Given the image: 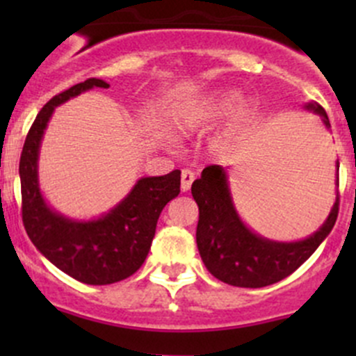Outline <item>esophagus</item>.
<instances>
[{"label": "esophagus", "mask_w": 356, "mask_h": 356, "mask_svg": "<svg viewBox=\"0 0 356 356\" xmlns=\"http://www.w3.org/2000/svg\"><path fill=\"white\" fill-rule=\"evenodd\" d=\"M195 179H196L195 172L189 170V168H184V170H182V174H181V189H182V191H184V193L189 191Z\"/></svg>", "instance_id": "esophagus-1"}]
</instances>
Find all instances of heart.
<instances>
[{
    "mask_svg": "<svg viewBox=\"0 0 356 356\" xmlns=\"http://www.w3.org/2000/svg\"><path fill=\"white\" fill-rule=\"evenodd\" d=\"M239 102V95L236 91H220L213 92V95L207 96V98L200 99L196 105H193L191 108L182 111V115L179 117V129L184 132H193L196 129L208 127V125L215 124L220 118L227 117L232 110L236 108ZM250 117V111L241 110L238 115V122L248 120Z\"/></svg>",
    "mask_w": 356,
    "mask_h": 356,
    "instance_id": "heart-1",
    "label": "heart"
}]
</instances>
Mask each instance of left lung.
<instances>
[{
  "instance_id": "obj_1",
  "label": "left lung",
  "mask_w": 356,
  "mask_h": 356,
  "mask_svg": "<svg viewBox=\"0 0 356 356\" xmlns=\"http://www.w3.org/2000/svg\"><path fill=\"white\" fill-rule=\"evenodd\" d=\"M305 108L321 115L325 127H331L327 113L318 103H307ZM336 170L339 172V163ZM336 188H339L337 174ZM191 193L200 208L196 243L201 260L213 277L238 288H264L293 274L327 238L339 211L336 189L331 213L317 232L301 241L279 243L254 234L239 218L220 165L204 167L201 177L193 182Z\"/></svg>"
}]
</instances>
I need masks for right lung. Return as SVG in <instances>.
<instances>
[{
	"label": "right lung",
	"instance_id": "add662e5",
	"mask_svg": "<svg viewBox=\"0 0 356 356\" xmlns=\"http://www.w3.org/2000/svg\"><path fill=\"white\" fill-rule=\"evenodd\" d=\"M92 88L106 89L110 84L102 79H88L53 96L42 106L25 138L19 174L24 227L34 246L70 277L103 286L131 277L145 264L161 210L181 193V170L139 179L117 207L95 220H72L51 210L38 181L42 134L56 106Z\"/></svg>",
	"mask_w": 356,
	"mask_h": 356
}]
</instances>
